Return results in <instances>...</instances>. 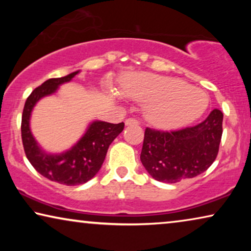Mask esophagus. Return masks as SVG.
<instances>
[{
	"instance_id": "1",
	"label": "esophagus",
	"mask_w": 251,
	"mask_h": 251,
	"mask_svg": "<svg viewBox=\"0 0 251 251\" xmlns=\"http://www.w3.org/2000/svg\"><path fill=\"white\" fill-rule=\"evenodd\" d=\"M135 125H139L138 120H136L133 118H129L126 120V126H135Z\"/></svg>"
}]
</instances>
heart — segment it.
<instances>
[{
	"label": "heart",
	"mask_w": 251,
	"mask_h": 251,
	"mask_svg": "<svg viewBox=\"0 0 251 251\" xmlns=\"http://www.w3.org/2000/svg\"><path fill=\"white\" fill-rule=\"evenodd\" d=\"M123 90L133 100L147 104V120L163 129L190 125L209 104L208 95L201 89L179 78L150 73L132 75L123 83Z\"/></svg>",
	"instance_id": "heart-1"
}]
</instances>
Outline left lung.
<instances>
[{
	"label": "left lung",
	"instance_id": "1",
	"mask_svg": "<svg viewBox=\"0 0 251 251\" xmlns=\"http://www.w3.org/2000/svg\"><path fill=\"white\" fill-rule=\"evenodd\" d=\"M222 133L223 113L217 108L199 125L176 131L146 128L140 161L162 183L197 177L216 160Z\"/></svg>",
	"mask_w": 251,
	"mask_h": 251
}]
</instances>
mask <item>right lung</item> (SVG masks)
<instances>
[{
	"label": "right lung",
	"mask_w": 251,
	"mask_h": 251,
	"mask_svg": "<svg viewBox=\"0 0 251 251\" xmlns=\"http://www.w3.org/2000/svg\"><path fill=\"white\" fill-rule=\"evenodd\" d=\"M78 73L80 71L63 77L49 78L37 87L27 98L22 118L23 145L30 164L43 177L68 186L87 183L97 175L109 145L125 128L123 122L114 125L96 120L88 126L84 135L70 150L56 154L42 150L30 130L33 108L40 99L53 95L61 84L71 82Z\"/></svg>",
	"instance_id": "right-lung-1"
}]
</instances>
